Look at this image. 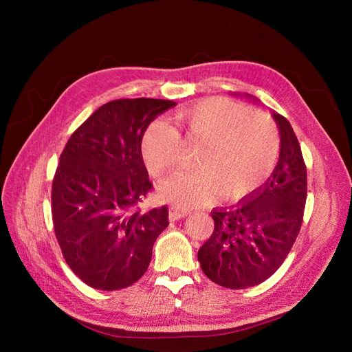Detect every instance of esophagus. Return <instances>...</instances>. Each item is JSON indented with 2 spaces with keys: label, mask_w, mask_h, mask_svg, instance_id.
Masks as SVG:
<instances>
[{
  "label": "esophagus",
  "mask_w": 352,
  "mask_h": 352,
  "mask_svg": "<svg viewBox=\"0 0 352 352\" xmlns=\"http://www.w3.org/2000/svg\"><path fill=\"white\" fill-rule=\"evenodd\" d=\"M188 214H189V210L182 208L179 206H170V208H168V217H170V220H173V221L182 219V217H186Z\"/></svg>",
  "instance_id": "1"
}]
</instances>
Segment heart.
Instances as JSON below:
<instances>
[{
    "mask_svg": "<svg viewBox=\"0 0 352 352\" xmlns=\"http://www.w3.org/2000/svg\"><path fill=\"white\" fill-rule=\"evenodd\" d=\"M180 131L163 122L148 124L141 155L155 177L173 173L180 162V140L202 144L198 170L163 184L162 194L180 206L241 199L270 176L280 153V132L267 114L228 98H207L176 114Z\"/></svg>",
    "mask_w": 352,
    "mask_h": 352,
    "instance_id": "obj_1",
    "label": "heart"
}]
</instances>
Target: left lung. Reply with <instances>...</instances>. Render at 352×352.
Segmentation results:
<instances>
[{
  "mask_svg": "<svg viewBox=\"0 0 352 352\" xmlns=\"http://www.w3.org/2000/svg\"><path fill=\"white\" fill-rule=\"evenodd\" d=\"M280 157L272 176L239 206L214 210V230L198 251L202 272L229 289L267 280L289 254L301 230L307 166L291 123L279 113Z\"/></svg>",
  "mask_w": 352,
  "mask_h": 352,
  "instance_id": "8db88e82",
  "label": "left lung"
}]
</instances>
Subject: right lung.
I'll return each instance as SVG.
<instances>
[{
  "label": "right lung",
  "instance_id": "1",
  "mask_svg": "<svg viewBox=\"0 0 352 352\" xmlns=\"http://www.w3.org/2000/svg\"><path fill=\"white\" fill-rule=\"evenodd\" d=\"M170 100H114L72 133L52 179V225L72 272L94 289L140 280L167 225L166 206L142 211L153 190L141 155L145 129Z\"/></svg>",
  "mask_w": 352,
  "mask_h": 352
}]
</instances>
